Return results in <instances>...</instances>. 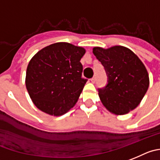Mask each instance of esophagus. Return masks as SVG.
<instances>
[{
    "instance_id": "esophagus-1",
    "label": "esophagus",
    "mask_w": 160,
    "mask_h": 160,
    "mask_svg": "<svg viewBox=\"0 0 160 160\" xmlns=\"http://www.w3.org/2000/svg\"><path fill=\"white\" fill-rule=\"evenodd\" d=\"M91 81H92V83H95V77H92V78L91 79Z\"/></svg>"
}]
</instances>
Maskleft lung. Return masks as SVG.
<instances>
[{"instance_id": "8db88e82", "label": "left lung", "mask_w": 160, "mask_h": 160, "mask_svg": "<svg viewBox=\"0 0 160 160\" xmlns=\"http://www.w3.org/2000/svg\"><path fill=\"white\" fill-rule=\"evenodd\" d=\"M93 53L107 72V84L98 89L104 107L117 115L135 109L149 86L148 73L142 62L132 50L122 46L94 47Z\"/></svg>"}]
</instances>
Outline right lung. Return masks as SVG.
Returning <instances> with one entry per match:
<instances>
[{
    "mask_svg": "<svg viewBox=\"0 0 160 160\" xmlns=\"http://www.w3.org/2000/svg\"><path fill=\"white\" fill-rule=\"evenodd\" d=\"M84 53L80 46L57 42L31 58L25 83L32 102L40 110L61 116L74 107L88 80L82 78L80 59Z\"/></svg>",
    "mask_w": 160,
    "mask_h": 160,
    "instance_id": "1",
    "label": "right lung"
}]
</instances>
